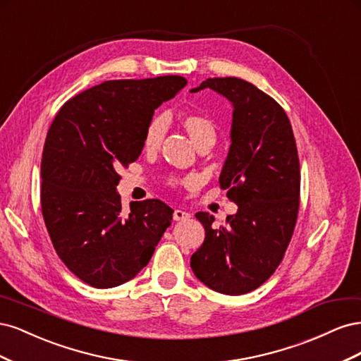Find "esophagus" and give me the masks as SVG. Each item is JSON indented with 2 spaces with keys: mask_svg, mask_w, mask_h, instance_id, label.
<instances>
[{
  "mask_svg": "<svg viewBox=\"0 0 361 361\" xmlns=\"http://www.w3.org/2000/svg\"><path fill=\"white\" fill-rule=\"evenodd\" d=\"M191 215L187 212V211H183V209H176L174 211V214H173V220L174 221H183V220H188Z\"/></svg>",
  "mask_w": 361,
  "mask_h": 361,
  "instance_id": "esophagus-1",
  "label": "esophagus"
}]
</instances>
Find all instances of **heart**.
<instances>
[{"label": "heart", "instance_id": "b5f03b06", "mask_svg": "<svg viewBox=\"0 0 361 361\" xmlns=\"http://www.w3.org/2000/svg\"><path fill=\"white\" fill-rule=\"evenodd\" d=\"M182 128L187 130L195 147L203 145H215L216 126L211 117L204 114H185L180 118ZM167 133V120L162 116H157L150 120L145 129L143 147L147 152H155L159 149L164 137Z\"/></svg>", "mask_w": 361, "mask_h": 361}]
</instances>
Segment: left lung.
Returning <instances> with one entry per match:
<instances>
[{"mask_svg":"<svg viewBox=\"0 0 361 361\" xmlns=\"http://www.w3.org/2000/svg\"><path fill=\"white\" fill-rule=\"evenodd\" d=\"M211 89L231 102V147L221 188L238 211L226 226L197 212L204 241L191 256L194 276L226 295H243L265 283L285 256L300 206V161L285 110L239 78H207L191 93Z\"/></svg>","mask_w":361,"mask_h":361,"instance_id":"left-lung-1","label":"left lung"}]
</instances>
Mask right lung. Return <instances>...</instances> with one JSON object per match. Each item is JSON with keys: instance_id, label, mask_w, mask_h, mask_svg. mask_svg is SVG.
<instances>
[{"instance_id": "add662e5", "label": "right lung", "mask_w": 361, "mask_h": 361, "mask_svg": "<svg viewBox=\"0 0 361 361\" xmlns=\"http://www.w3.org/2000/svg\"><path fill=\"white\" fill-rule=\"evenodd\" d=\"M185 85L182 76L106 81L54 118L40 164L42 214L59 257L87 285L134 279L171 224L174 211L155 199L122 212L117 170L138 159L155 110Z\"/></svg>"}]
</instances>
